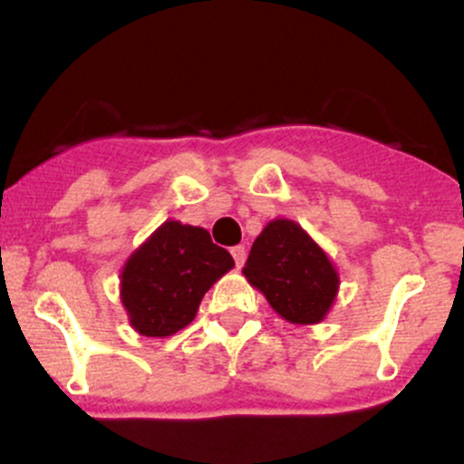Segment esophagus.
Segmentation results:
<instances>
[{
    "mask_svg": "<svg viewBox=\"0 0 464 464\" xmlns=\"http://www.w3.org/2000/svg\"><path fill=\"white\" fill-rule=\"evenodd\" d=\"M231 255H233V259H236L237 268H239V266H242L244 262H246V248H244V246H233V248H231Z\"/></svg>",
    "mask_w": 464,
    "mask_h": 464,
    "instance_id": "obj_1",
    "label": "esophagus"
}]
</instances>
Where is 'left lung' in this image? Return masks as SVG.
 <instances>
[{"mask_svg":"<svg viewBox=\"0 0 464 464\" xmlns=\"http://www.w3.org/2000/svg\"><path fill=\"white\" fill-rule=\"evenodd\" d=\"M242 273L281 318L295 324L321 323L340 285L327 253L285 218L266 225Z\"/></svg>","mask_w":464,"mask_h":464,"instance_id":"left-lung-1","label":"left lung"}]
</instances>
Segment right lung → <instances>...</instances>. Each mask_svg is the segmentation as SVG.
Wrapping results in <instances>:
<instances>
[{"label": "right lung", "instance_id": "add662e5", "mask_svg": "<svg viewBox=\"0 0 464 464\" xmlns=\"http://www.w3.org/2000/svg\"><path fill=\"white\" fill-rule=\"evenodd\" d=\"M227 248L200 227L163 222L121 270V303L135 332L165 338L194 321L205 292L233 268Z\"/></svg>", "mask_w": 464, "mask_h": 464}]
</instances>
